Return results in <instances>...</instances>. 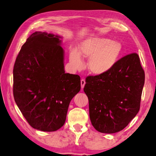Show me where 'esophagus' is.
<instances>
[{
	"label": "esophagus",
	"mask_w": 156,
	"mask_h": 156,
	"mask_svg": "<svg viewBox=\"0 0 156 156\" xmlns=\"http://www.w3.org/2000/svg\"><path fill=\"white\" fill-rule=\"evenodd\" d=\"M85 80L84 79H81V88L83 89V88H84V85H85Z\"/></svg>",
	"instance_id": "34e87169"
}]
</instances>
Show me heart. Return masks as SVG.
<instances>
[{
  "label": "heart",
  "mask_w": 156,
  "mask_h": 156,
  "mask_svg": "<svg viewBox=\"0 0 156 156\" xmlns=\"http://www.w3.org/2000/svg\"><path fill=\"white\" fill-rule=\"evenodd\" d=\"M122 47L119 41L105 37H90L79 45V53L72 49L69 53L70 62L76 69L83 67L81 54L90 58L88 68L94 75L105 74L115 66L122 53Z\"/></svg>",
  "instance_id": "heart-1"
}]
</instances>
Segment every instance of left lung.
<instances>
[{"label": "left lung", "instance_id": "8db88e82", "mask_svg": "<svg viewBox=\"0 0 156 156\" xmlns=\"http://www.w3.org/2000/svg\"><path fill=\"white\" fill-rule=\"evenodd\" d=\"M145 75L136 53L117 61L109 72L86 78L91 123L103 133L119 132L137 114Z\"/></svg>", "mask_w": 156, "mask_h": 156}]
</instances>
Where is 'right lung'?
<instances>
[{"label":"right lung","instance_id":"1","mask_svg":"<svg viewBox=\"0 0 156 156\" xmlns=\"http://www.w3.org/2000/svg\"><path fill=\"white\" fill-rule=\"evenodd\" d=\"M60 38L34 32L23 45L13 67L14 100L30 126L43 131L63 126L69 103L81 90L79 75L65 73Z\"/></svg>","mask_w":156,"mask_h":156}]
</instances>
